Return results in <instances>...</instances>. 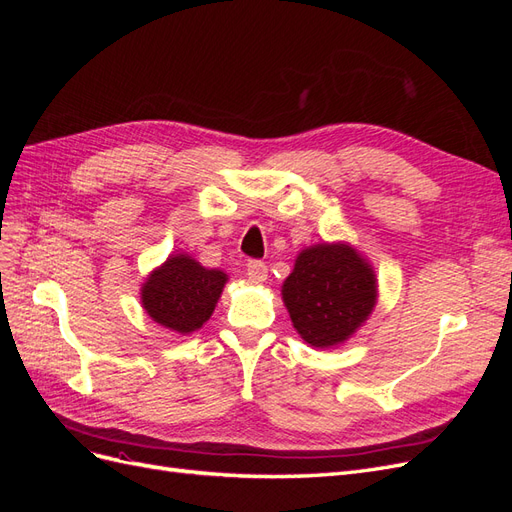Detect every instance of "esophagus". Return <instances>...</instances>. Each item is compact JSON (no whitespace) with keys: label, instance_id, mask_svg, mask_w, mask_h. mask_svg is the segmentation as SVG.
<instances>
[{"label":"esophagus","instance_id":"34e87169","mask_svg":"<svg viewBox=\"0 0 512 512\" xmlns=\"http://www.w3.org/2000/svg\"><path fill=\"white\" fill-rule=\"evenodd\" d=\"M245 271H247V277H250L252 282H258V284L265 282L267 280V273H269L267 265L262 260H247Z\"/></svg>","mask_w":512,"mask_h":512}]
</instances>
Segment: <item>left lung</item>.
Listing matches in <instances>:
<instances>
[{
	"label": "left lung",
	"instance_id": "1",
	"mask_svg": "<svg viewBox=\"0 0 512 512\" xmlns=\"http://www.w3.org/2000/svg\"><path fill=\"white\" fill-rule=\"evenodd\" d=\"M282 294L305 342L331 348L346 342L371 314L376 275L350 245L322 243L299 254Z\"/></svg>",
	"mask_w": 512,
	"mask_h": 512
}]
</instances>
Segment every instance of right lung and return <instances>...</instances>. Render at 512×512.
I'll list each match as a JSON object with an SVG mask.
<instances>
[{
	"label": "right lung",
	"mask_w": 512,
	"mask_h": 512,
	"mask_svg": "<svg viewBox=\"0 0 512 512\" xmlns=\"http://www.w3.org/2000/svg\"><path fill=\"white\" fill-rule=\"evenodd\" d=\"M226 280V273L200 267L188 254L170 256L145 282L143 307L162 327L192 333L213 314Z\"/></svg>",
	"instance_id": "right-lung-1"
}]
</instances>
